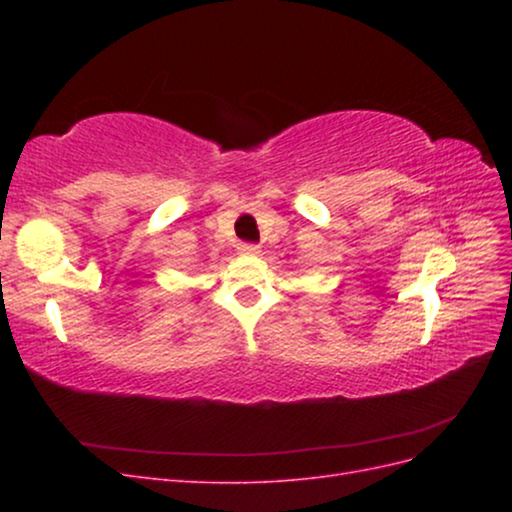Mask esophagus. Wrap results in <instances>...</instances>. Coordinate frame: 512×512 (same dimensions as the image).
I'll return each instance as SVG.
<instances>
[{
	"label": "esophagus",
	"mask_w": 512,
	"mask_h": 512,
	"mask_svg": "<svg viewBox=\"0 0 512 512\" xmlns=\"http://www.w3.org/2000/svg\"><path fill=\"white\" fill-rule=\"evenodd\" d=\"M239 252H241V254H247V256H254V254L260 252V247L254 245V243H241V245H239Z\"/></svg>",
	"instance_id": "34e87169"
}]
</instances>
